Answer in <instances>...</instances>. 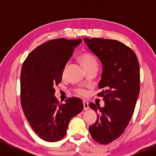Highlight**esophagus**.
<instances>
[{"label": "esophagus", "instance_id": "34e87169", "mask_svg": "<svg viewBox=\"0 0 156 156\" xmlns=\"http://www.w3.org/2000/svg\"><path fill=\"white\" fill-rule=\"evenodd\" d=\"M83 104H84V110H87L89 109V103L87 101H83Z\"/></svg>", "mask_w": 156, "mask_h": 156}]
</instances>
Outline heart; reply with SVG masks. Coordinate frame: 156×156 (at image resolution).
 <instances>
[{
    "mask_svg": "<svg viewBox=\"0 0 156 156\" xmlns=\"http://www.w3.org/2000/svg\"><path fill=\"white\" fill-rule=\"evenodd\" d=\"M80 59L82 62V65L84 66V69H87V68L93 67V66H97L98 63L97 59H95V57L91 55L89 53H82V55H80ZM67 64H66L65 65V67L63 68V71L62 73L64 74L66 71V69H67ZM79 93L82 96H86L87 95V91L85 90H82V89H80L79 90Z\"/></svg>",
    "mask_w": 156,
    "mask_h": 156,
    "instance_id": "b5f03b06",
    "label": "heart"
}]
</instances>
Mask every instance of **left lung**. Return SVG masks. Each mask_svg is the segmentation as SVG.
<instances>
[{
    "mask_svg": "<svg viewBox=\"0 0 156 156\" xmlns=\"http://www.w3.org/2000/svg\"><path fill=\"white\" fill-rule=\"evenodd\" d=\"M84 41L102 65L98 95L103 97L104 107L89 104L97 114L96 122L89 128L97 142L107 144L118 138L127 127L140 91V68L133 50L117 40L84 38Z\"/></svg>",
    "mask_w": 156,
    "mask_h": 156,
    "instance_id": "1",
    "label": "left lung"
}]
</instances>
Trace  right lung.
I'll list each match as a JSON object with an SVG mask.
<instances>
[{"instance_id":"add662e5","label":"right lung","mask_w":156,"mask_h":156,"mask_svg":"<svg viewBox=\"0 0 156 156\" xmlns=\"http://www.w3.org/2000/svg\"><path fill=\"white\" fill-rule=\"evenodd\" d=\"M81 42L82 39L50 40L32 51L23 65L21 105L32 129L45 141L61 140L72 117L84 108L77 97L59 104L54 95V85L62 81L63 68Z\"/></svg>"}]
</instances>
